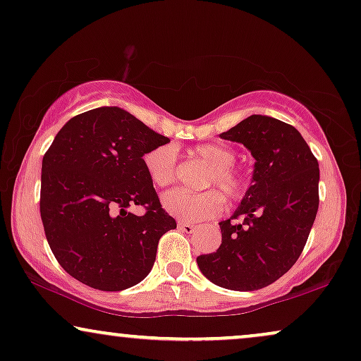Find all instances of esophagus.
I'll use <instances>...</instances> for the list:
<instances>
[{
	"label": "esophagus",
	"instance_id": "esophagus-1",
	"mask_svg": "<svg viewBox=\"0 0 361 361\" xmlns=\"http://www.w3.org/2000/svg\"><path fill=\"white\" fill-rule=\"evenodd\" d=\"M177 226H179L180 231L185 232V233H192V232L195 231L194 224H189V222H179V224H177Z\"/></svg>",
	"mask_w": 361,
	"mask_h": 361
}]
</instances>
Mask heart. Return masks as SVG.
Segmentation results:
<instances>
[{"instance_id": "heart-1", "label": "heart", "mask_w": 361, "mask_h": 361, "mask_svg": "<svg viewBox=\"0 0 361 361\" xmlns=\"http://www.w3.org/2000/svg\"><path fill=\"white\" fill-rule=\"evenodd\" d=\"M194 154L210 164V171L204 180V187H217L224 197L238 202L245 195V179L238 172L235 154L222 144H202L194 149ZM144 167L156 187H169L177 177V151L174 146H159L144 156ZM164 207L182 221L199 222L215 217L222 212L224 199L217 190H205L200 194H189L185 190L167 192L162 199Z\"/></svg>"}]
</instances>
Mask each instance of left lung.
<instances>
[{"label": "left lung", "mask_w": 361, "mask_h": 361, "mask_svg": "<svg viewBox=\"0 0 361 361\" xmlns=\"http://www.w3.org/2000/svg\"><path fill=\"white\" fill-rule=\"evenodd\" d=\"M221 137L252 152L254 180L235 214L219 224L221 247L197 264L219 287L250 292L274 283L300 257L320 202V171L300 133L269 116H250Z\"/></svg>", "instance_id": "obj_1"}]
</instances>
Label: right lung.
<instances>
[{
    "label": "right lung",
    "mask_w": 361,
    "mask_h": 361,
    "mask_svg": "<svg viewBox=\"0 0 361 361\" xmlns=\"http://www.w3.org/2000/svg\"><path fill=\"white\" fill-rule=\"evenodd\" d=\"M169 142L119 107L74 116L43 157L39 210L56 260L79 282L119 292L151 272L157 243L176 228L144 156ZM135 203L144 216L125 210Z\"/></svg>",
    "instance_id": "obj_1"
}]
</instances>
